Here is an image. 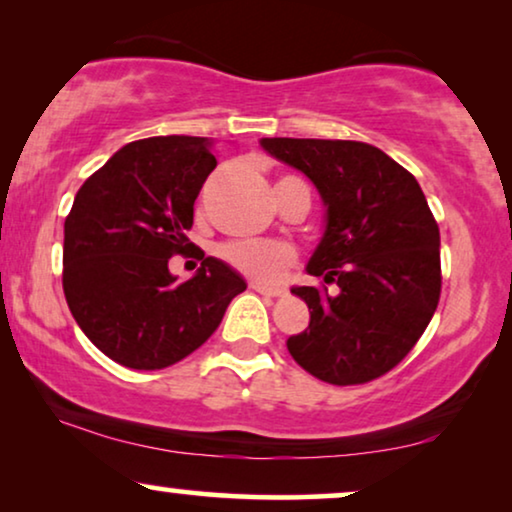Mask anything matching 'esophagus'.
Segmentation results:
<instances>
[{"mask_svg":"<svg viewBox=\"0 0 512 512\" xmlns=\"http://www.w3.org/2000/svg\"><path fill=\"white\" fill-rule=\"evenodd\" d=\"M251 289L263 293V296H272V298L282 296V293H284V289H279V286H265L261 282H251Z\"/></svg>","mask_w":512,"mask_h":512,"instance_id":"1","label":"esophagus"}]
</instances>
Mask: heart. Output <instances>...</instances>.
<instances>
[{
    "mask_svg": "<svg viewBox=\"0 0 512 512\" xmlns=\"http://www.w3.org/2000/svg\"><path fill=\"white\" fill-rule=\"evenodd\" d=\"M223 256L233 263L244 275L258 279V282H277L284 272L293 265V249L282 242H233L223 247Z\"/></svg>",
    "mask_w": 512,
    "mask_h": 512,
    "instance_id": "1",
    "label": "heart"
}]
</instances>
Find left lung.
Returning <instances> with one entry per match:
<instances>
[{
	"instance_id": "8db88e82",
	"label": "left lung",
	"mask_w": 512,
	"mask_h": 512,
	"mask_svg": "<svg viewBox=\"0 0 512 512\" xmlns=\"http://www.w3.org/2000/svg\"><path fill=\"white\" fill-rule=\"evenodd\" d=\"M265 153L303 172L324 202L307 272L338 293L291 286L310 326L286 347L328 384L389 373L422 338L440 298V233L417 179L377 146L347 139L263 137Z\"/></svg>"
}]
</instances>
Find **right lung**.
Wrapping results in <instances>:
<instances>
[{
	"label": "right lung",
	"mask_w": 512,
	"mask_h": 512,
	"mask_svg": "<svg viewBox=\"0 0 512 512\" xmlns=\"http://www.w3.org/2000/svg\"><path fill=\"white\" fill-rule=\"evenodd\" d=\"M214 167V139L149 137L118 149L76 193L65 219L62 289L88 340L125 368L186 359L247 289L214 256L186 282L167 268L191 247L195 198Z\"/></svg>",
	"instance_id": "right-lung-1"
}]
</instances>
